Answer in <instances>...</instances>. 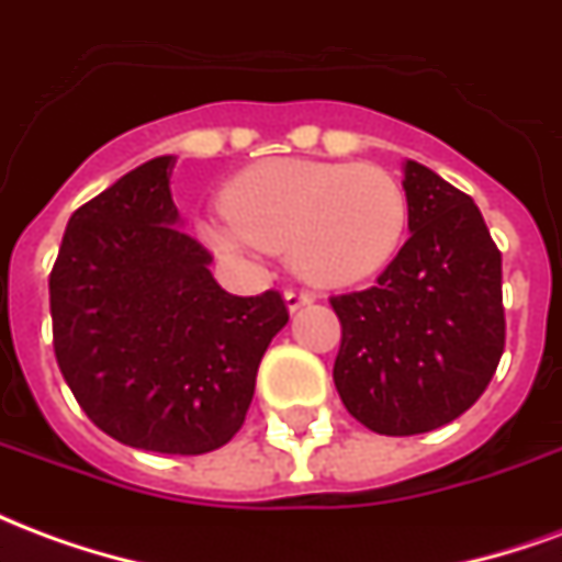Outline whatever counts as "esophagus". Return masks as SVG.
<instances>
[{"label": "esophagus", "mask_w": 562, "mask_h": 562, "mask_svg": "<svg viewBox=\"0 0 562 562\" xmlns=\"http://www.w3.org/2000/svg\"><path fill=\"white\" fill-rule=\"evenodd\" d=\"M313 301H316V294L310 292V289H289V292H285V306H289V310H301V306H306V304H313Z\"/></svg>", "instance_id": "34e87169"}]
</instances>
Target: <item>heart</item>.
Here are the masks:
<instances>
[{
    "instance_id": "obj_1",
    "label": "heart",
    "mask_w": 562,
    "mask_h": 562,
    "mask_svg": "<svg viewBox=\"0 0 562 562\" xmlns=\"http://www.w3.org/2000/svg\"><path fill=\"white\" fill-rule=\"evenodd\" d=\"M225 213L201 222L228 256L292 252L304 277L346 285L389 265L406 232L403 186L376 165L273 159L234 177Z\"/></svg>"
}]
</instances>
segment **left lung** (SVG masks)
Masks as SVG:
<instances>
[{"instance_id": "8db88e82", "label": "left lung", "mask_w": 562, "mask_h": 562, "mask_svg": "<svg viewBox=\"0 0 562 562\" xmlns=\"http://www.w3.org/2000/svg\"><path fill=\"white\" fill-rule=\"evenodd\" d=\"M409 240L361 292L330 294L340 318L334 385L385 436L430 434L479 401L506 349L503 256L470 195L406 161Z\"/></svg>"}]
</instances>
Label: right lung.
<instances>
[{"mask_svg": "<svg viewBox=\"0 0 562 562\" xmlns=\"http://www.w3.org/2000/svg\"><path fill=\"white\" fill-rule=\"evenodd\" d=\"M171 156L144 161L68 220L50 270L54 352L99 430L159 454H207L244 427L289 322L277 289L237 297L177 228Z\"/></svg>", "mask_w": 562, "mask_h": 562, "instance_id": "add662e5", "label": "right lung"}]
</instances>
